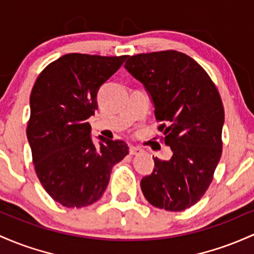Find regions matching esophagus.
Masks as SVG:
<instances>
[{"mask_svg":"<svg viewBox=\"0 0 254 254\" xmlns=\"http://www.w3.org/2000/svg\"><path fill=\"white\" fill-rule=\"evenodd\" d=\"M129 152H130V154H131V155H138V154H141V153H142V149L138 148V147L131 146V147H130Z\"/></svg>","mask_w":254,"mask_h":254,"instance_id":"obj_1","label":"esophagus"}]
</instances>
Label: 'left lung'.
<instances>
[{
  "label": "left lung",
  "instance_id": "left-lung-1",
  "mask_svg": "<svg viewBox=\"0 0 254 254\" xmlns=\"http://www.w3.org/2000/svg\"><path fill=\"white\" fill-rule=\"evenodd\" d=\"M124 67L143 84L172 150L169 160L153 157L142 193L154 207L189 208L207 190L221 159L224 108L218 90L196 61L176 50L130 57Z\"/></svg>",
  "mask_w": 254,
  "mask_h": 254
}]
</instances>
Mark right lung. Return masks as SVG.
<instances>
[{
	"instance_id": "right-lung-1",
	"label": "right lung",
	"mask_w": 254,
	"mask_h": 254,
	"mask_svg": "<svg viewBox=\"0 0 254 254\" xmlns=\"http://www.w3.org/2000/svg\"><path fill=\"white\" fill-rule=\"evenodd\" d=\"M127 57L67 54L47 66L30 96L27 141L38 180L65 207L96 202L113 166L129 154L124 141L91 137L86 119L95 114L104 83Z\"/></svg>"
}]
</instances>
